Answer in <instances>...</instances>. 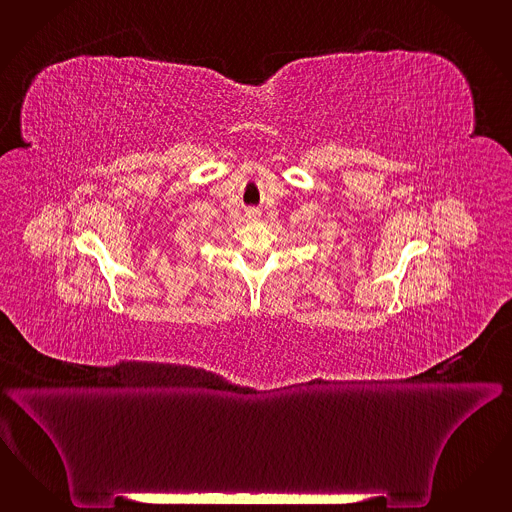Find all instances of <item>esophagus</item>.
Segmentation results:
<instances>
[{
	"instance_id": "34e87169",
	"label": "esophagus",
	"mask_w": 512,
	"mask_h": 512,
	"mask_svg": "<svg viewBox=\"0 0 512 512\" xmlns=\"http://www.w3.org/2000/svg\"><path fill=\"white\" fill-rule=\"evenodd\" d=\"M259 216H261V212H259L257 208H248V210H246V218H248V220H259Z\"/></svg>"
}]
</instances>
